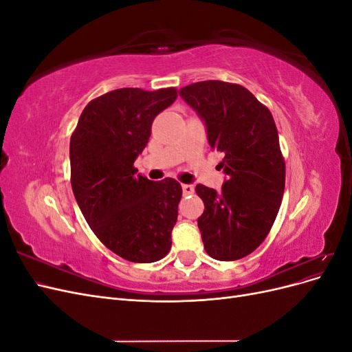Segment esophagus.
Masks as SVG:
<instances>
[{
    "instance_id": "1",
    "label": "esophagus",
    "mask_w": 352,
    "mask_h": 352,
    "mask_svg": "<svg viewBox=\"0 0 352 352\" xmlns=\"http://www.w3.org/2000/svg\"><path fill=\"white\" fill-rule=\"evenodd\" d=\"M182 189H184V195H192L195 190L192 185H182Z\"/></svg>"
}]
</instances>
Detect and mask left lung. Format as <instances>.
I'll return each instance as SVG.
<instances>
[{
  "mask_svg": "<svg viewBox=\"0 0 352 352\" xmlns=\"http://www.w3.org/2000/svg\"><path fill=\"white\" fill-rule=\"evenodd\" d=\"M207 124L211 150L223 154L221 190L197 185L204 201L198 219L211 258L247 257L267 238L285 190V158L270 110L238 83L204 80L180 88Z\"/></svg>",
  "mask_w": 352,
  "mask_h": 352,
  "instance_id": "8db88e82",
  "label": "left lung"
}]
</instances>
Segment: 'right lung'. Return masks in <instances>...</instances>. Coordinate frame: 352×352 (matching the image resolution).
I'll return each instance as SVG.
<instances>
[{
    "label": "right lung",
    "instance_id": "add662e5",
    "mask_svg": "<svg viewBox=\"0 0 352 352\" xmlns=\"http://www.w3.org/2000/svg\"><path fill=\"white\" fill-rule=\"evenodd\" d=\"M176 88L114 89L83 109L70 138V182L89 228L105 247L133 263H154L172 248L182 186L153 182L133 163L151 136L158 113Z\"/></svg>",
    "mask_w": 352,
    "mask_h": 352
}]
</instances>
